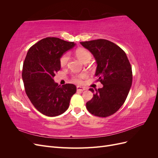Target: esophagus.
<instances>
[{
    "mask_svg": "<svg viewBox=\"0 0 158 158\" xmlns=\"http://www.w3.org/2000/svg\"><path fill=\"white\" fill-rule=\"evenodd\" d=\"M76 89H77V91H78V92H83V91H84L85 89V88L81 87V86H77Z\"/></svg>",
    "mask_w": 158,
    "mask_h": 158,
    "instance_id": "esophagus-1",
    "label": "esophagus"
}]
</instances>
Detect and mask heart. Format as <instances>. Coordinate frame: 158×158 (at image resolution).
I'll return each instance as SVG.
<instances>
[{
	"label": "heart",
	"instance_id": "heart-1",
	"mask_svg": "<svg viewBox=\"0 0 158 158\" xmlns=\"http://www.w3.org/2000/svg\"><path fill=\"white\" fill-rule=\"evenodd\" d=\"M76 55L78 57V59L80 60L82 63H85L87 60H90L92 58V55L90 52L84 49H78L76 51ZM70 59V55L69 53H65L60 57V64L62 67H65L68 64L69 60ZM88 74L86 73H82L78 75L74 76L73 77V80L77 83H80L82 82V80L86 78Z\"/></svg>",
	"mask_w": 158,
	"mask_h": 158
}]
</instances>
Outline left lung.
<instances>
[{
    "label": "left lung",
    "instance_id": "8db88e82",
    "mask_svg": "<svg viewBox=\"0 0 158 158\" xmlns=\"http://www.w3.org/2000/svg\"><path fill=\"white\" fill-rule=\"evenodd\" d=\"M92 53L98 64L95 76L103 88H89L92 99L86 103L95 116L106 117L116 113L125 103L132 82V67L121 48L106 40L80 42Z\"/></svg>",
    "mask_w": 158,
    "mask_h": 158
}]
</instances>
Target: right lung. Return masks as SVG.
Returning a JSON list of instances; mask_svg holds the SVG:
<instances>
[{
    "mask_svg": "<svg viewBox=\"0 0 158 158\" xmlns=\"http://www.w3.org/2000/svg\"><path fill=\"white\" fill-rule=\"evenodd\" d=\"M75 45L57 37H46L28 50L22 70L25 91L33 106L46 116L64 113L76 92L73 84L59 85L54 81L55 73L60 69V57Z\"/></svg>",
    "mask_w": 158,
    "mask_h": 158,
    "instance_id": "add662e5",
    "label": "right lung"
}]
</instances>
